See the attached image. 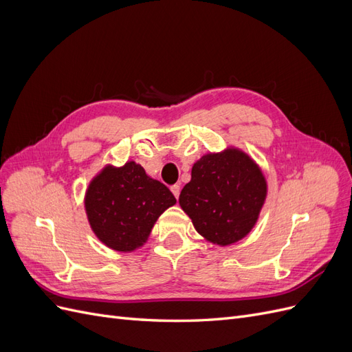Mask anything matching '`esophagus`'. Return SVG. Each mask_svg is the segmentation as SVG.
Masks as SVG:
<instances>
[{"label": "esophagus", "mask_w": 352, "mask_h": 352, "mask_svg": "<svg viewBox=\"0 0 352 352\" xmlns=\"http://www.w3.org/2000/svg\"><path fill=\"white\" fill-rule=\"evenodd\" d=\"M170 190H172V194H173V195H175V198L177 199V198H179V194H180V186H179V185L170 186Z\"/></svg>", "instance_id": "esophagus-1"}]
</instances>
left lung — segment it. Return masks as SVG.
Segmentation results:
<instances>
[{
  "instance_id": "obj_1",
  "label": "left lung",
  "mask_w": 352,
  "mask_h": 352,
  "mask_svg": "<svg viewBox=\"0 0 352 352\" xmlns=\"http://www.w3.org/2000/svg\"><path fill=\"white\" fill-rule=\"evenodd\" d=\"M265 197L267 180L260 166L239 148L228 146L197 160L179 206L202 238L228 247L252 230Z\"/></svg>"
}]
</instances>
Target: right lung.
I'll return each instance as SVG.
<instances>
[{
  "label": "right lung",
  "mask_w": 352,
  "mask_h": 352,
  "mask_svg": "<svg viewBox=\"0 0 352 352\" xmlns=\"http://www.w3.org/2000/svg\"><path fill=\"white\" fill-rule=\"evenodd\" d=\"M83 202L95 236L114 251L133 252L176 198L131 160L120 167L105 164L92 177Z\"/></svg>",
  "instance_id": "right-lung-1"
}]
</instances>
